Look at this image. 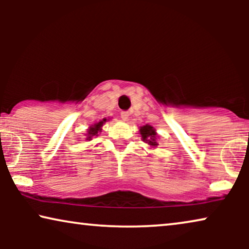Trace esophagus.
Here are the masks:
<instances>
[{"instance_id":"obj_1","label":"esophagus","mask_w":249,"mask_h":249,"mask_svg":"<svg viewBox=\"0 0 249 249\" xmlns=\"http://www.w3.org/2000/svg\"><path fill=\"white\" fill-rule=\"evenodd\" d=\"M120 117L124 121H127L128 118H129V112L128 111H122L120 113Z\"/></svg>"}]
</instances>
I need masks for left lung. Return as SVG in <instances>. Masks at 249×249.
<instances>
[{
    "instance_id": "1",
    "label": "left lung",
    "mask_w": 249,
    "mask_h": 249,
    "mask_svg": "<svg viewBox=\"0 0 249 249\" xmlns=\"http://www.w3.org/2000/svg\"><path fill=\"white\" fill-rule=\"evenodd\" d=\"M141 135L142 138L144 142H147L149 145L156 146L158 142H156V132L154 129H153L152 125L146 124L144 127H141Z\"/></svg>"
}]
</instances>
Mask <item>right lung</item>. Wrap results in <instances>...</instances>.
I'll return each mask as SVG.
<instances>
[{
	"instance_id": "obj_1",
	"label": "right lung",
	"mask_w": 249,
	"mask_h": 249,
	"mask_svg": "<svg viewBox=\"0 0 249 249\" xmlns=\"http://www.w3.org/2000/svg\"><path fill=\"white\" fill-rule=\"evenodd\" d=\"M105 121H107V119H103V120L98 122V124H95L93 127H90L89 129H88V132H87V135H86L88 141H90L93 136H97L98 132L102 130L101 127H102V125H103V124H104Z\"/></svg>"
}]
</instances>
